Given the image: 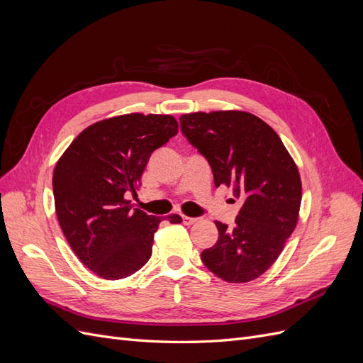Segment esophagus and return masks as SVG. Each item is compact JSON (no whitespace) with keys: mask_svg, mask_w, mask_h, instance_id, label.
Instances as JSON below:
<instances>
[{"mask_svg":"<svg viewBox=\"0 0 363 363\" xmlns=\"http://www.w3.org/2000/svg\"><path fill=\"white\" fill-rule=\"evenodd\" d=\"M182 219H183V224H186V225H191V224L199 221V218H192V216H186V215H182Z\"/></svg>","mask_w":363,"mask_h":363,"instance_id":"esophagus-1","label":"esophagus"}]
</instances>
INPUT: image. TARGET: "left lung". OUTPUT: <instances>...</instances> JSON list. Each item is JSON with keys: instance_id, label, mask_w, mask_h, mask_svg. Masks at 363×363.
<instances>
[{"instance_id": "left-lung-1", "label": "left lung", "mask_w": 363, "mask_h": 363, "mask_svg": "<svg viewBox=\"0 0 363 363\" xmlns=\"http://www.w3.org/2000/svg\"><path fill=\"white\" fill-rule=\"evenodd\" d=\"M180 125L211 164L216 188H232L242 201L235 227L215 221L218 240L201 260L228 283L255 280L277 260L298 221V168L276 131L248 112L188 113Z\"/></svg>"}]
</instances>
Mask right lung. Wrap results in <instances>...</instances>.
I'll return each instance as SVG.
<instances>
[{"label":"right lung","instance_id":"add662e5","mask_svg":"<svg viewBox=\"0 0 363 363\" xmlns=\"http://www.w3.org/2000/svg\"><path fill=\"white\" fill-rule=\"evenodd\" d=\"M177 131L171 115H121L84 128L59 159L52 174L59 224L96 276L128 277L151 257L162 219L133 208L125 194H135L152 151ZM167 219L182 223L180 215Z\"/></svg>","mask_w":363,"mask_h":363}]
</instances>
